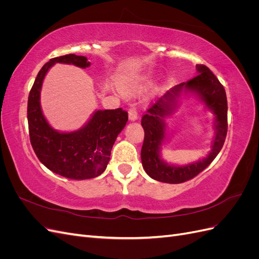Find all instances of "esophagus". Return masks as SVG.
I'll use <instances>...</instances> for the list:
<instances>
[{
  "instance_id": "esophagus-1",
  "label": "esophagus",
  "mask_w": 259,
  "mask_h": 259,
  "mask_svg": "<svg viewBox=\"0 0 259 259\" xmlns=\"http://www.w3.org/2000/svg\"><path fill=\"white\" fill-rule=\"evenodd\" d=\"M128 117L131 121H136L138 119V112L136 107H131L128 109Z\"/></svg>"
}]
</instances>
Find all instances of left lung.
<instances>
[{
	"mask_svg": "<svg viewBox=\"0 0 259 259\" xmlns=\"http://www.w3.org/2000/svg\"><path fill=\"white\" fill-rule=\"evenodd\" d=\"M199 74L186 83L176 85L155 104L151 105L142 117L145 138L142 148V162L146 173L158 182L182 184L190 180L204 170L222 150L228 131L227 121V96L224 86L204 65H197ZM183 88L197 93L215 116L217 135L212 143L211 152L205 159L184 167L168 166L159 156V148L165 139V116L174 112L176 99Z\"/></svg>",
	"mask_w": 259,
	"mask_h": 259,
	"instance_id": "8db88e82",
	"label": "left lung"
}]
</instances>
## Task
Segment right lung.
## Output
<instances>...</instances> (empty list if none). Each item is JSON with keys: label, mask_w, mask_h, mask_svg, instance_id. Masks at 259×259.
I'll return each mask as SVG.
<instances>
[{"label": "right lung", "mask_w": 259, "mask_h": 259, "mask_svg": "<svg viewBox=\"0 0 259 259\" xmlns=\"http://www.w3.org/2000/svg\"><path fill=\"white\" fill-rule=\"evenodd\" d=\"M56 62L80 68L91 66L86 57L69 54L52 58L42 67L28 98L31 145L37 159L54 173L75 180L97 177L108 165L115 139L128 120L127 111L122 108L98 110L85 126L71 133L52 128L41 110L40 94L45 74Z\"/></svg>", "instance_id": "1"}]
</instances>
